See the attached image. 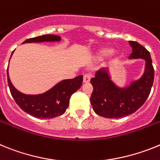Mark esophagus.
Listing matches in <instances>:
<instances>
[{
	"instance_id": "34e87169",
	"label": "esophagus",
	"mask_w": 160,
	"mask_h": 160,
	"mask_svg": "<svg viewBox=\"0 0 160 160\" xmlns=\"http://www.w3.org/2000/svg\"><path fill=\"white\" fill-rule=\"evenodd\" d=\"M91 79V76L89 74H84V83H88Z\"/></svg>"
}]
</instances>
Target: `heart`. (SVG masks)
<instances>
[{
	"label": "heart",
	"instance_id": "b5f03b06",
	"mask_svg": "<svg viewBox=\"0 0 160 160\" xmlns=\"http://www.w3.org/2000/svg\"><path fill=\"white\" fill-rule=\"evenodd\" d=\"M109 54H110L113 57H117L118 55V51H112L111 48H109V47H102V48L99 49L97 52H96V56H97V58H98V59H103L104 57L107 56V55H109Z\"/></svg>",
	"mask_w": 160,
	"mask_h": 160
}]
</instances>
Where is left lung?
I'll return each instance as SVG.
<instances>
[{
	"mask_svg": "<svg viewBox=\"0 0 160 160\" xmlns=\"http://www.w3.org/2000/svg\"><path fill=\"white\" fill-rule=\"evenodd\" d=\"M132 53L129 59L145 60L143 74L130 85L119 87L112 80L108 68L100 69L91 79L93 91L90 102L94 112L106 118H119L132 114L145 103L154 81V68L150 52L137 42L129 41Z\"/></svg>",
	"mask_w": 160,
	"mask_h": 160,
	"instance_id": "1",
	"label": "left lung"
}]
</instances>
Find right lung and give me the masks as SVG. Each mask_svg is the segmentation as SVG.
I'll list each match as a JSON object with an SVG mask.
<instances>
[{
  "mask_svg": "<svg viewBox=\"0 0 160 160\" xmlns=\"http://www.w3.org/2000/svg\"><path fill=\"white\" fill-rule=\"evenodd\" d=\"M60 40L61 37L55 34H45L26 39L22 44L28 42H59ZM7 80L11 95L17 105L22 110L35 118L47 119L53 118L65 113L69 105L71 96L81 87L83 76L80 75L74 79L61 80L48 91L37 95L24 94L15 88L9 79V66L7 69Z\"/></svg>",
  "mask_w": 160,
  "mask_h": 160,
  "instance_id": "add662e5",
  "label": "right lung"
}]
</instances>
